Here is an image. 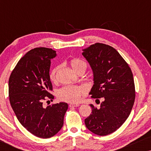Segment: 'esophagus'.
<instances>
[{
	"instance_id": "34e87169",
	"label": "esophagus",
	"mask_w": 151,
	"mask_h": 151,
	"mask_svg": "<svg viewBox=\"0 0 151 151\" xmlns=\"http://www.w3.org/2000/svg\"><path fill=\"white\" fill-rule=\"evenodd\" d=\"M79 106L80 104H77V103H71V104H69V107H77Z\"/></svg>"
}]
</instances>
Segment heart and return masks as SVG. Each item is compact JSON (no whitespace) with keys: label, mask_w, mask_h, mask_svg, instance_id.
<instances>
[{"label":"heart","mask_w":151,"mask_h":151,"mask_svg":"<svg viewBox=\"0 0 151 151\" xmlns=\"http://www.w3.org/2000/svg\"><path fill=\"white\" fill-rule=\"evenodd\" d=\"M71 66L76 72L80 69H86V63L85 61L80 58H73L70 62ZM58 69V66L53 67L50 73L51 80H55V75ZM85 92V88L83 86L77 85H66L59 90L58 96L60 100L69 102H77L80 100L82 95Z\"/></svg>","instance_id":"1"}]
</instances>
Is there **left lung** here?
<instances>
[{
    "label": "left lung",
    "instance_id": "1",
    "mask_svg": "<svg viewBox=\"0 0 151 151\" xmlns=\"http://www.w3.org/2000/svg\"><path fill=\"white\" fill-rule=\"evenodd\" d=\"M82 55L93 72L92 98H102L100 108L90 104L92 112L84 119L86 127L96 135H107L124 123L133 108L135 98L131 69L116 49L96 43L82 49Z\"/></svg>",
    "mask_w": 151,
    "mask_h": 151
}]
</instances>
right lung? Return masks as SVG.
<instances>
[{
  "label": "right lung",
  "mask_w": 151,
  "mask_h": 151,
  "mask_svg": "<svg viewBox=\"0 0 151 151\" xmlns=\"http://www.w3.org/2000/svg\"><path fill=\"white\" fill-rule=\"evenodd\" d=\"M56 51L38 47L28 51L12 72L9 79V97L18 121L36 137L49 138L60 131L68 109L66 102L44 107L45 98L53 96L49 70Z\"/></svg>",
  "instance_id": "obj_1"
}]
</instances>
